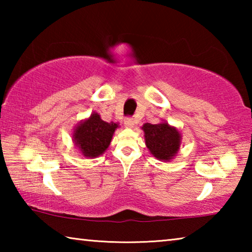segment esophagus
Wrapping results in <instances>:
<instances>
[{
	"label": "esophagus",
	"instance_id": "34e87169",
	"mask_svg": "<svg viewBox=\"0 0 252 252\" xmlns=\"http://www.w3.org/2000/svg\"><path fill=\"white\" fill-rule=\"evenodd\" d=\"M125 126H126V127H133L134 126V120L132 118H126V120H125Z\"/></svg>",
	"mask_w": 252,
	"mask_h": 252
}]
</instances>
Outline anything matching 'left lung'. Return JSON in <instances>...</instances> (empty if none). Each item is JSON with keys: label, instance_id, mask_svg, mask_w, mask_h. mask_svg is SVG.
Masks as SVG:
<instances>
[{"label": "left lung", "instance_id": "left-lung-1", "mask_svg": "<svg viewBox=\"0 0 252 252\" xmlns=\"http://www.w3.org/2000/svg\"><path fill=\"white\" fill-rule=\"evenodd\" d=\"M142 130L146 146L153 157L162 161L173 159L181 143V134L176 127L169 126L167 122L159 125L144 123Z\"/></svg>", "mask_w": 252, "mask_h": 252}]
</instances>
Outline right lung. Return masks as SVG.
<instances>
[{
    "label": "right lung",
    "instance_id": "add662e5",
    "mask_svg": "<svg viewBox=\"0 0 252 252\" xmlns=\"http://www.w3.org/2000/svg\"><path fill=\"white\" fill-rule=\"evenodd\" d=\"M118 126V123L105 122L100 114L93 112L90 118L75 126L73 142L85 158H96L109 148Z\"/></svg>",
    "mask_w": 252,
    "mask_h": 252
}]
</instances>
